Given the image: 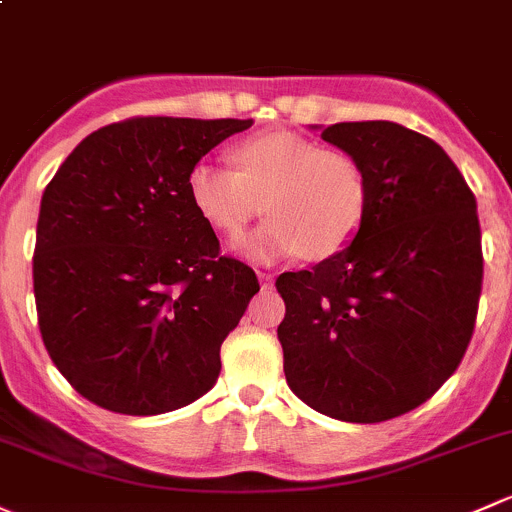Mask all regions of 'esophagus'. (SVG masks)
<instances>
[{"label": "esophagus", "mask_w": 512, "mask_h": 512, "mask_svg": "<svg viewBox=\"0 0 512 512\" xmlns=\"http://www.w3.org/2000/svg\"><path fill=\"white\" fill-rule=\"evenodd\" d=\"M257 277H260L262 287H272V282H274V274H270V272H257Z\"/></svg>", "instance_id": "34e87169"}]
</instances>
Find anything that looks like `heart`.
<instances>
[{
    "label": "heart",
    "mask_w": 512,
    "mask_h": 512,
    "mask_svg": "<svg viewBox=\"0 0 512 512\" xmlns=\"http://www.w3.org/2000/svg\"><path fill=\"white\" fill-rule=\"evenodd\" d=\"M228 166L198 161L188 198L218 233L235 238L262 208L270 215L240 250L260 262L304 252L326 260L351 245L370 203L368 171L346 152L294 132L257 134L233 149Z\"/></svg>",
    "instance_id": "heart-1"
}]
</instances>
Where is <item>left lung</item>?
<instances>
[{"label": "left lung", "instance_id": "obj_1", "mask_svg": "<svg viewBox=\"0 0 512 512\" xmlns=\"http://www.w3.org/2000/svg\"><path fill=\"white\" fill-rule=\"evenodd\" d=\"M321 139L365 166L370 203L346 250L274 282L284 375L316 412L387 422L427 402L471 343L476 196L434 139L395 122H338Z\"/></svg>", "mask_w": 512, "mask_h": 512}]
</instances>
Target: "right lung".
I'll list each match as a JSON object with an SVG mask.
<instances>
[{"instance_id": "add662e5", "label": "right lung", "mask_w": 512, "mask_h": 512, "mask_svg": "<svg viewBox=\"0 0 512 512\" xmlns=\"http://www.w3.org/2000/svg\"><path fill=\"white\" fill-rule=\"evenodd\" d=\"M252 120L129 117L88 134L41 198L39 331L85 400L149 417L191 405L260 292L188 198L198 159Z\"/></svg>"}]
</instances>
